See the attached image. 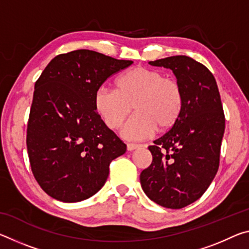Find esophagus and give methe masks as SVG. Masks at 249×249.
<instances>
[{"mask_svg": "<svg viewBox=\"0 0 249 249\" xmlns=\"http://www.w3.org/2000/svg\"><path fill=\"white\" fill-rule=\"evenodd\" d=\"M140 146L138 144H133V142H128L127 144V150L128 151H133L137 148V147Z\"/></svg>", "mask_w": 249, "mask_h": 249, "instance_id": "esophagus-1", "label": "esophagus"}]
</instances>
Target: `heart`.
Returning a JSON list of instances; mask_svg holds the SVG:
<instances>
[{"instance_id":"b5f03b06","label":"heart","mask_w":249,"mask_h":249,"mask_svg":"<svg viewBox=\"0 0 249 249\" xmlns=\"http://www.w3.org/2000/svg\"><path fill=\"white\" fill-rule=\"evenodd\" d=\"M94 109L111 129L123 125L132 112L136 114L123 129L128 140H144L155 130L165 133L178 123L183 108V93L175 79L158 70L135 67L115 81V91L99 88L94 93Z\"/></svg>"}]
</instances>
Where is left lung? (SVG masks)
Masks as SVG:
<instances>
[{"mask_svg":"<svg viewBox=\"0 0 249 249\" xmlns=\"http://www.w3.org/2000/svg\"><path fill=\"white\" fill-rule=\"evenodd\" d=\"M172 70L183 93V108L174 127L148 149L150 166L142 171V189L155 203L181 209L200 199L215 177L225 116L214 75L188 56L149 61Z\"/></svg>","mask_w":249,"mask_h":249,"instance_id":"8db88e82","label":"left lung"}]
</instances>
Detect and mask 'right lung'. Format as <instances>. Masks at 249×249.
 <instances>
[{
  "label": "right lung",
  "mask_w": 249,
  "mask_h": 249,
  "mask_svg": "<svg viewBox=\"0 0 249 249\" xmlns=\"http://www.w3.org/2000/svg\"><path fill=\"white\" fill-rule=\"evenodd\" d=\"M132 60L88 49L58 54L35 83L27 125L33 175L53 199L72 203L103 187L113 159L126 145L100 119L94 93Z\"/></svg>",
  "instance_id": "add662e5"
}]
</instances>
